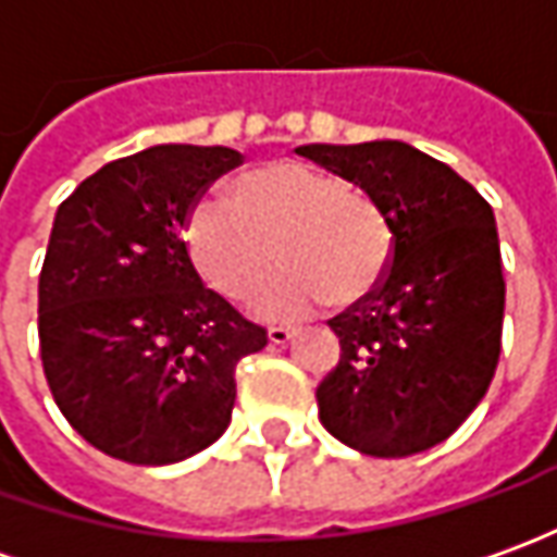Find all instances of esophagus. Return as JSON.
I'll use <instances>...</instances> for the list:
<instances>
[{"label": "esophagus", "mask_w": 557, "mask_h": 557, "mask_svg": "<svg viewBox=\"0 0 557 557\" xmlns=\"http://www.w3.org/2000/svg\"><path fill=\"white\" fill-rule=\"evenodd\" d=\"M267 337H270V343L278 346V343H287V339L294 337V331H290V327H270V331H267Z\"/></svg>", "instance_id": "1"}]
</instances>
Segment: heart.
<instances>
[{"instance_id": "obj_1", "label": "heart", "mask_w": 557, "mask_h": 557, "mask_svg": "<svg viewBox=\"0 0 557 557\" xmlns=\"http://www.w3.org/2000/svg\"><path fill=\"white\" fill-rule=\"evenodd\" d=\"M183 242L201 282L230 304L251 300L278 253L285 270L260 309L304 319L327 300H364L389 270L395 233L371 193L324 168L275 162L238 177L230 201L201 199Z\"/></svg>"}]
</instances>
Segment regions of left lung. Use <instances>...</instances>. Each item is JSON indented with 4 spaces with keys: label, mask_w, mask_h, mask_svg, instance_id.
Segmentation results:
<instances>
[{
    "label": "left lung",
    "mask_w": 557,
    "mask_h": 557,
    "mask_svg": "<svg viewBox=\"0 0 557 557\" xmlns=\"http://www.w3.org/2000/svg\"><path fill=\"white\" fill-rule=\"evenodd\" d=\"M300 156L371 193L395 233L383 282L331 319L339 361L315 389L322 426L368 457L450 438L499 361L506 278L491 205L401 140L309 144Z\"/></svg>",
    "instance_id": "left-lung-1"
}]
</instances>
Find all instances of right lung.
I'll return each mask as SVG.
<instances>
[{"label": "right lung", "mask_w": 557, "mask_h": 557, "mask_svg": "<svg viewBox=\"0 0 557 557\" xmlns=\"http://www.w3.org/2000/svg\"><path fill=\"white\" fill-rule=\"evenodd\" d=\"M230 147L162 144L103 165L61 201L39 275L48 389L85 442L134 466H168L218 442L235 364L267 346L193 270L183 230Z\"/></svg>", "instance_id": "right-lung-1"}]
</instances>
